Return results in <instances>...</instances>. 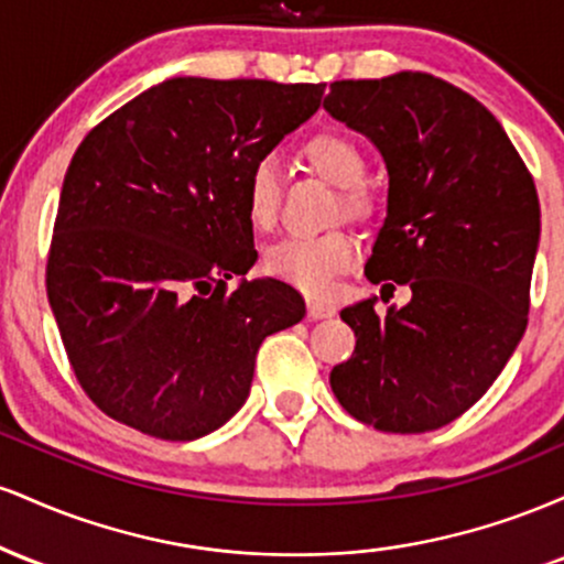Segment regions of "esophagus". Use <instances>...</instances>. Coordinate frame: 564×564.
<instances>
[{"label": "esophagus", "instance_id": "1", "mask_svg": "<svg viewBox=\"0 0 564 564\" xmlns=\"http://www.w3.org/2000/svg\"><path fill=\"white\" fill-rule=\"evenodd\" d=\"M336 313V307L326 300H307V318L321 321V318H332Z\"/></svg>", "mask_w": 564, "mask_h": 564}]
</instances>
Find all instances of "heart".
<instances>
[{
	"instance_id": "heart-1",
	"label": "heart",
	"mask_w": 564,
	"mask_h": 564,
	"mask_svg": "<svg viewBox=\"0 0 564 564\" xmlns=\"http://www.w3.org/2000/svg\"><path fill=\"white\" fill-rule=\"evenodd\" d=\"M302 164L323 183L339 187L336 212L347 219H368L373 198L364 185L366 156L352 138L341 132H318L300 148ZM281 172L270 156L254 161L246 174V217L257 230H270L278 223L281 209ZM358 243L345 230L323 232L313 238H286L264 254V270L307 294H326L334 278L352 268Z\"/></svg>"
}]
</instances>
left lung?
I'll return each mask as SVG.
<instances>
[{
	"label": "left lung",
	"mask_w": 564,
	"mask_h": 564,
	"mask_svg": "<svg viewBox=\"0 0 564 564\" xmlns=\"http://www.w3.org/2000/svg\"><path fill=\"white\" fill-rule=\"evenodd\" d=\"M323 108L371 138L390 172L366 278L411 286L384 315L377 300L341 310L358 341L332 390L381 432L440 430L488 392L525 334L535 183L496 116L437 76L334 82Z\"/></svg>",
	"instance_id": "1"
}]
</instances>
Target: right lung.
I'll use <instances>...</instances> for the list:
<instances>
[{"label":"right lung","instance_id":"obj_1","mask_svg":"<svg viewBox=\"0 0 564 564\" xmlns=\"http://www.w3.org/2000/svg\"><path fill=\"white\" fill-rule=\"evenodd\" d=\"M326 84L180 76L129 100L76 148L47 257L68 364L116 422L159 440L223 426L264 336L304 318L257 262L246 174L318 111Z\"/></svg>","mask_w":564,"mask_h":564}]
</instances>
